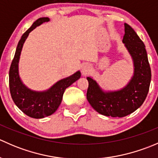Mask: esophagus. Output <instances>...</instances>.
<instances>
[{
    "mask_svg": "<svg viewBox=\"0 0 158 158\" xmlns=\"http://www.w3.org/2000/svg\"><path fill=\"white\" fill-rule=\"evenodd\" d=\"M89 71V66L88 65H82V73L83 74H86Z\"/></svg>",
    "mask_w": 158,
    "mask_h": 158,
    "instance_id": "34e87169",
    "label": "esophagus"
}]
</instances>
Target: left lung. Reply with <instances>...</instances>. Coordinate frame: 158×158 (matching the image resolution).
<instances>
[{
	"label": "left lung",
	"mask_w": 158,
	"mask_h": 158,
	"mask_svg": "<svg viewBox=\"0 0 158 158\" xmlns=\"http://www.w3.org/2000/svg\"><path fill=\"white\" fill-rule=\"evenodd\" d=\"M122 42L131 56L135 73L128 85L116 92H103L97 82L87 77L86 98L97 112L111 117H125L137 110L145 100L151 79V70L143 41L131 27L125 23Z\"/></svg>",
	"instance_id": "8db88e82"
}]
</instances>
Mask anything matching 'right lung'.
I'll list each match as a JSON object with an SVG mask.
<instances>
[{
	"instance_id": "1",
	"label": "right lung",
	"mask_w": 158,
	"mask_h": 158,
	"mask_svg": "<svg viewBox=\"0 0 158 158\" xmlns=\"http://www.w3.org/2000/svg\"><path fill=\"white\" fill-rule=\"evenodd\" d=\"M49 20L48 17L39 18L23 33L17 44L9 71V86L13 101L24 114L33 118H42L53 114L61 103L66 89L81 76L80 72H76L73 76L57 82L49 90L42 92L30 90L22 83L18 74V63L23 44L32 30Z\"/></svg>"
}]
</instances>
